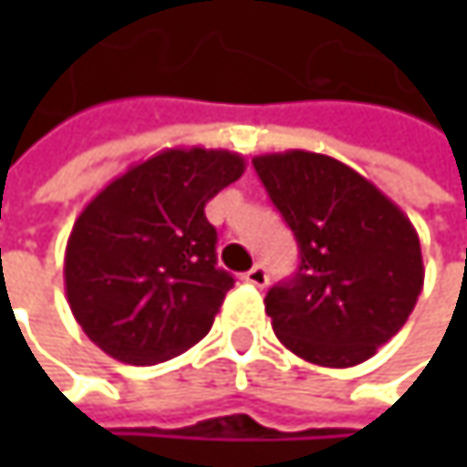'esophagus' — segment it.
Here are the masks:
<instances>
[{"instance_id": "obj_1", "label": "esophagus", "mask_w": 467, "mask_h": 467, "mask_svg": "<svg viewBox=\"0 0 467 467\" xmlns=\"http://www.w3.org/2000/svg\"><path fill=\"white\" fill-rule=\"evenodd\" d=\"M243 281L245 284H251V286H267V270H265V265H254L251 270H245L243 273Z\"/></svg>"}]
</instances>
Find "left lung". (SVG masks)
Returning a JSON list of instances; mask_svg holds the SVG:
<instances>
[{"mask_svg": "<svg viewBox=\"0 0 467 467\" xmlns=\"http://www.w3.org/2000/svg\"><path fill=\"white\" fill-rule=\"evenodd\" d=\"M254 170L300 248L297 273L265 297L278 340L322 368L370 359L409 322L424 284L414 224L325 153H265Z\"/></svg>", "mask_w": 467, "mask_h": 467, "instance_id": "1", "label": "left lung"}]
</instances>
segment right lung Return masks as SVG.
<instances>
[{
    "instance_id": "1",
    "label": "right lung",
    "mask_w": 467,
    "mask_h": 467,
    "mask_svg": "<svg viewBox=\"0 0 467 467\" xmlns=\"http://www.w3.org/2000/svg\"><path fill=\"white\" fill-rule=\"evenodd\" d=\"M245 170L234 150L167 148L110 181L64 254L72 317L113 359L156 365L208 335L234 286L205 205Z\"/></svg>"
}]
</instances>
